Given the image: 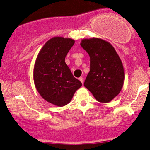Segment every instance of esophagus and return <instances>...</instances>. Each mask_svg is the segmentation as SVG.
Returning <instances> with one entry per match:
<instances>
[{"label": "esophagus", "instance_id": "1", "mask_svg": "<svg viewBox=\"0 0 150 150\" xmlns=\"http://www.w3.org/2000/svg\"><path fill=\"white\" fill-rule=\"evenodd\" d=\"M79 80H80V81H81V82L82 83H84V79H83V77H81V78H79Z\"/></svg>", "mask_w": 150, "mask_h": 150}]
</instances>
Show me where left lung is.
Returning <instances> with one entry per match:
<instances>
[{"instance_id": "obj_1", "label": "left lung", "mask_w": 150, "mask_h": 150, "mask_svg": "<svg viewBox=\"0 0 150 150\" xmlns=\"http://www.w3.org/2000/svg\"><path fill=\"white\" fill-rule=\"evenodd\" d=\"M81 46L90 57V72L84 86L98 102L107 103L117 96L123 86L121 60L113 46L102 39H84Z\"/></svg>"}]
</instances>
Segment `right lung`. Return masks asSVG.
<instances>
[{
	"mask_svg": "<svg viewBox=\"0 0 150 150\" xmlns=\"http://www.w3.org/2000/svg\"><path fill=\"white\" fill-rule=\"evenodd\" d=\"M74 43L70 38H53L40 50L35 63L33 77L38 91L45 100L59 107L69 103L82 86L65 63Z\"/></svg>",
	"mask_w": 150,
	"mask_h": 150,
	"instance_id": "1",
	"label": "right lung"
}]
</instances>
